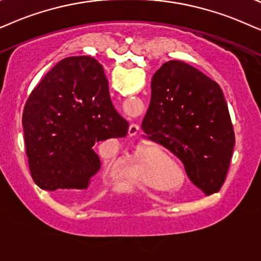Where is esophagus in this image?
I'll return each mask as SVG.
<instances>
[{"label":"esophagus","instance_id":"1","mask_svg":"<svg viewBox=\"0 0 261 261\" xmlns=\"http://www.w3.org/2000/svg\"><path fill=\"white\" fill-rule=\"evenodd\" d=\"M138 131H140V125L138 124H131L130 128H128V135L131 137H135L138 135Z\"/></svg>","mask_w":261,"mask_h":261}]
</instances>
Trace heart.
Listing matches in <instances>:
<instances>
[{"label":"heart","instance_id":"obj_1","mask_svg":"<svg viewBox=\"0 0 261 261\" xmlns=\"http://www.w3.org/2000/svg\"><path fill=\"white\" fill-rule=\"evenodd\" d=\"M149 173H150V166L149 165H145V166H142L141 168H138V174L142 176V180H144L145 182H151V179H150V175H149Z\"/></svg>","mask_w":261,"mask_h":261}]
</instances>
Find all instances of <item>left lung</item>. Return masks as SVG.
Masks as SVG:
<instances>
[{"label":"left lung","instance_id":"obj_1","mask_svg":"<svg viewBox=\"0 0 261 261\" xmlns=\"http://www.w3.org/2000/svg\"><path fill=\"white\" fill-rule=\"evenodd\" d=\"M143 137L182 162L189 179L206 196L223 185L235 135L223 92L216 82L181 61L166 62L151 79Z\"/></svg>","mask_w":261,"mask_h":261}]
</instances>
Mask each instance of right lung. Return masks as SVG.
Returning <instances> with one entry per match:
<instances>
[{"label":"right lung","instance_id":"obj_1","mask_svg":"<svg viewBox=\"0 0 261 261\" xmlns=\"http://www.w3.org/2000/svg\"><path fill=\"white\" fill-rule=\"evenodd\" d=\"M22 125L33 181L64 192L87 189L101 166L94 149L128 130L102 65L89 56L64 58L44 76L27 99Z\"/></svg>","mask_w":261,"mask_h":261}]
</instances>
